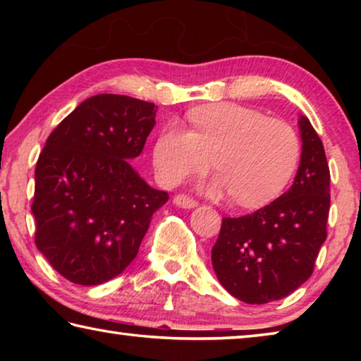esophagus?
Returning a JSON list of instances; mask_svg holds the SVG:
<instances>
[{
  "label": "esophagus",
  "mask_w": 361,
  "mask_h": 361,
  "mask_svg": "<svg viewBox=\"0 0 361 361\" xmlns=\"http://www.w3.org/2000/svg\"><path fill=\"white\" fill-rule=\"evenodd\" d=\"M173 204L176 207H180V209H194V207H197V202H195L194 199L188 197L185 194H178L173 197Z\"/></svg>",
  "instance_id": "34e87169"
}]
</instances>
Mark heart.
<instances>
[{
	"label": "heart",
	"instance_id": "b5f03b06",
	"mask_svg": "<svg viewBox=\"0 0 361 361\" xmlns=\"http://www.w3.org/2000/svg\"><path fill=\"white\" fill-rule=\"evenodd\" d=\"M192 130L169 122L152 148L157 180L173 186L210 164L219 173L207 186L212 197L235 195L243 207H258L282 192L299 161V138L283 121L253 108L219 103L189 113Z\"/></svg>",
	"mask_w": 361,
	"mask_h": 361
}]
</instances>
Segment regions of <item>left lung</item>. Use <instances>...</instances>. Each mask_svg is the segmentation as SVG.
<instances>
[{"label":"left lung","instance_id":"8db88e82","mask_svg":"<svg viewBox=\"0 0 361 361\" xmlns=\"http://www.w3.org/2000/svg\"><path fill=\"white\" fill-rule=\"evenodd\" d=\"M301 162L288 191L240 218H223L212 264L226 291L247 304L279 301L312 276L326 239L329 169L320 137L298 119Z\"/></svg>","mask_w":361,"mask_h":361}]
</instances>
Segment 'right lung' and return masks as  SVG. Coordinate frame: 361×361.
<instances>
[{
  "instance_id": "right-lung-1",
  "label": "right lung",
  "mask_w": 361,
  "mask_h": 361,
  "mask_svg": "<svg viewBox=\"0 0 361 361\" xmlns=\"http://www.w3.org/2000/svg\"><path fill=\"white\" fill-rule=\"evenodd\" d=\"M156 113L149 102L94 95L47 138L35 170V242L73 283L94 286L124 272L169 200L129 162L143 151Z\"/></svg>"
}]
</instances>
